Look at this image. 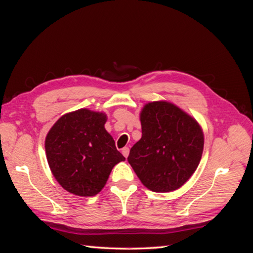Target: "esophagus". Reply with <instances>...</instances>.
<instances>
[{
  "label": "esophagus",
  "mask_w": 253,
  "mask_h": 253,
  "mask_svg": "<svg viewBox=\"0 0 253 253\" xmlns=\"http://www.w3.org/2000/svg\"><path fill=\"white\" fill-rule=\"evenodd\" d=\"M122 153H123L124 157L127 158V157H128V154H129V148H127V147L123 148V149H122Z\"/></svg>",
  "instance_id": "1"
}]
</instances>
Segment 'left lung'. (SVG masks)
<instances>
[{
  "mask_svg": "<svg viewBox=\"0 0 253 253\" xmlns=\"http://www.w3.org/2000/svg\"><path fill=\"white\" fill-rule=\"evenodd\" d=\"M142 137L130 149L128 162L148 189H178L195 173L203 152L201 126L169 101L149 102L140 112Z\"/></svg>",
  "mask_w": 253,
  "mask_h": 253,
  "instance_id": "8db88e82",
  "label": "left lung"
}]
</instances>
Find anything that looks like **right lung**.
Masks as SVG:
<instances>
[{
  "mask_svg": "<svg viewBox=\"0 0 253 253\" xmlns=\"http://www.w3.org/2000/svg\"><path fill=\"white\" fill-rule=\"evenodd\" d=\"M106 114L88 109L58 118L45 137L50 169L73 195L93 197L103 189L113 168L125 161L105 129Z\"/></svg>",
  "mask_w": 253,
  "mask_h": 253,
  "instance_id": "right-lung-1",
  "label": "right lung"
}]
</instances>
